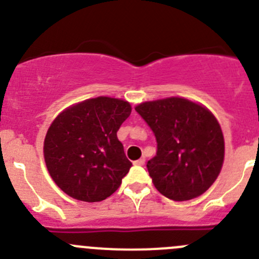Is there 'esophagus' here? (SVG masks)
<instances>
[{"label":"esophagus","mask_w":259,"mask_h":259,"mask_svg":"<svg viewBox=\"0 0 259 259\" xmlns=\"http://www.w3.org/2000/svg\"><path fill=\"white\" fill-rule=\"evenodd\" d=\"M134 164H135V165H139V166H143V165H144V164H145V159H144V158L139 159V160L134 161Z\"/></svg>","instance_id":"34e87169"}]
</instances>
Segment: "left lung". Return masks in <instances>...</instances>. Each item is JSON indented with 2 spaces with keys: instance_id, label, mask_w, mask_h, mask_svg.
<instances>
[{
  "instance_id": "8db88e82",
  "label": "left lung",
  "mask_w": 259,
  "mask_h": 259,
  "mask_svg": "<svg viewBox=\"0 0 259 259\" xmlns=\"http://www.w3.org/2000/svg\"><path fill=\"white\" fill-rule=\"evenodd\" d=\"M135 110L155 135L158 150L146 168L156 189L177 202L208 190L224 159L223 133L214 115L183 98L146 101Z\"/></svg>"
}]
</instances>
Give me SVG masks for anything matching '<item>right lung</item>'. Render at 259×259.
<instances>
[{"label": "right lung", "mask_w": 259, "mask_h": 259, "mask_svg": "<svg viewBox=\"0 0 259 259\" xmlns=\"http://www.w3.org/2000/svg\"><path fill=\"white\" fill-rule=\"evenodd\" d=\"M132 106L99 96L70 106L50 125L44 156L57 187L82 202L110 197L132 168L116 133Z\"/></svg>", "instance_id": "1"}]
</instances>
